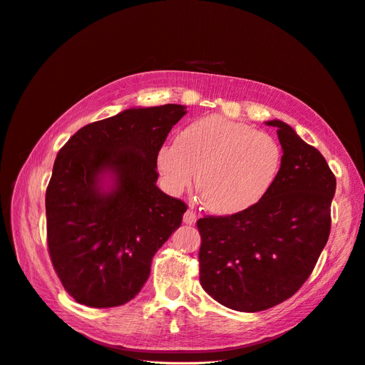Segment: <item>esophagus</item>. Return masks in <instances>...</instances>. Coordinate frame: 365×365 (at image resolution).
<instances>
[{"label": "esophagus", "instance_id": "esophagus-1", "mask_svg": "<svg viewBox=\"0 0 365 365\" xmlns=\"http://www.w3.org/2000/svg\"><path fill=\"white\" fill-rule=\"evenodd\" d=\"M195 220H197V212L192 210H186V212L183 214V222L186 225H194Z\"/></svg>", "mask_w": 365, "mask_h": 365}]
</instances>
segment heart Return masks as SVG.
I'll return each instance as SVG.
<instances>
[{"label":"heart","instance_id":"heart-1","mask_svg":"<svg viewBox=\"0 0 365 365\" xmlns=\"http://www.w3.org/2000/svg\"><path fill=\"white\" fill-rule=\"evenodd\" d=\"M282 153L276 140L222 115L192 121L175 143L160 146L157 165L171 190H183L197 171L205 207L220 216L245 211L274 183Z\"/></svg>","mask_w":365,"mask_h":365}]
</instances>
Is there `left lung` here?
<instances>
[{"instance_id":"obj_1","label":"left lung","mask_w":365,"mask_h":365,"mask_svg":"<svg viewBox=\"0 0 365 365\" xmlns=\"http://www.w3.org/2000/svg\"><path fill=\"white\" fill-rule=\"evenodd\" d=\"M284 149L272 188L255 207L231 216H205L200 285L237 312H262L292 297L310 277L331 227L336 177L322 154L280 120Z\"/></svg>"}]
</instances>
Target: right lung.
I'll use <instances>...</instances> for the list:
<instances>
[{"label": "right lung", "mask_w": 365, "mask_h": 365, "mask_svg": "<svg viewBox=\"0 0 365 365\" xmlns=\"http://www.w3.org/2000/svg\"><path fill=\"white\" fill-rule=\"evenodd\" d=\"M186 114L182 105L128 109L78 129L55 158L46 190L48 248L76 302H129L154 255L180 227L186 203L155 185L157 153ZM110 173L115 188L101 190Z\"/></svg>", "instance_id": "1"}]
</instances>
